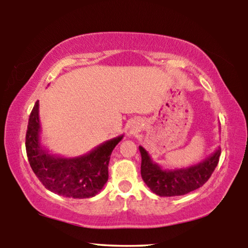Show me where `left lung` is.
<instances>
[{"label": "left lung", "instance_id": "8db88e82", "mask_svg": "<svg viewBox=\"0 0 248 248\" xmlns=\"http://www.w3.org/2000/svg\"><path fill=\"white\" fill-rule=\"evenodd\" d=\"M141 153V176L151 190L161 197L183 196L200 188L208 182L219 163L221 149L217 148L209 157L186 169L163 170L152 161L143 146Z\"/></svg>", "mask_w": 248, "mask_h": 248}]
</instances>
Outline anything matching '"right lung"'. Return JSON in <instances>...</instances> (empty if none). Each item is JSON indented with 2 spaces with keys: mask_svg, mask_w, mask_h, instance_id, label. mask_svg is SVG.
<instances>
[{
  "mask_svg": "<svg viewBox=\"0 0 248 248\" xmlns=\"http://www.w3.org/2000/svg\"><path fill=\"white\" fill-rule=\"evenodd\" d=\"M124 136L104 142L90 153L78 157L50 154L40 143L39 100L29 116L26 153L33 173L48 190L68 198H91L108 180V164L112 150Z\"/></svg>",
  "mask_w": 248,
  "mask_h": 248,
  "instance_id": "obj_1",
  "label": "right lung"
}]
</instances>
